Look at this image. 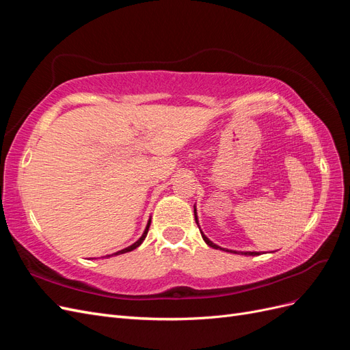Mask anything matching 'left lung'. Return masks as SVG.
I'll return each mask as SVG.
<instances>
[{
  "label": "left lung",
  "instance_id": "left-lung-1",
  "mask_svg": "<svg viewBox=\"0 0 350 350\" xmlns=\"http://www.w3.org/2000/svg\"><path fill=\"white\" fill-rule=\"evenodd\" d=\"M194 216H196V221H197V215H196V210H194ZM197 225H198V221H197ZM201 232V230H200ZM201 237H203V239H204V242L207 243V245L208 247H211V248H215V250H224L225 251V248H220L219 245H216V243H213V242H211L204 234H203V232H201ZM226 251H229V250H226ZM229 252H235V254H239L238 251H229ZM242 254V256H260V254L258 252H251V251H247V252H241Z\"/></svg>",
  "mask_w": 350,
  "mask_h": 350
}]
</instances>
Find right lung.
<instances>
[{
	"mask_svg": "<svg viewBox=\"0 0 350 350\" xmlns=\"http://www.w3.org/2000/svg\"><path fill=\"white\" fill-rule=\"evenodd\" d=\"M149 228H150V220H149V224H147V226H146V229H144V234L142 235V238L137 241V242H134L133 245H130V247H126V248H124V250H121V251H118V252H115V254H112V256H118V254H124V252H129V251H133V250H135L137 247L140 245V243L144 241V238H146V235H147V232H149ZM108 257H111V256H108Z\"/></svg>",
	"mask_w": 350,
	"mask_h": 350,
	"instance_id": "obj_1",
	"label": "right lung"
}]
</instances>
